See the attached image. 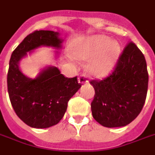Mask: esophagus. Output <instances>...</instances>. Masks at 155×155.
<instances>
[{
  "label": "esophagus",
  "mask_w": 155,
  "mask_h": 155,
  "mask_svg": "<svg viewBox=\"0 0 155 155\" xmlns=\"http://www.w3.org/2000/svg\"><path fill=\"white\" fill-rule=\"evenodd\" d=\"M78 82L80 83V84H86L88 82L87 81V78L86 76L84 75V74H81L79 78H78Z\"/></svg>",
  "instance_id": "34e87169"
}]
</instances>
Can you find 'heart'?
<instances>
[{
	"mask_svg": "<svg viewBox=\"0 0 155 155\" xmlns=\"http://www.w3.org/2000/svg\"><path fill=\"white\" fill-rule=\"evenodd\" d=\"M71 49L75 59L90 61L88 71L97 78L105 77L110 74L120 55V44L102 35L74 41Z\"/></svg>",
	"mask_w": 155,
	"mask_h": 155,
	"instance_id": "heart-1",
	"label": "heart"
}]
</instances>
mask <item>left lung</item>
I'll return each instance as SVG.
<instances>
[{"label": "left lung", "instance_id": "left-lung-1", "mask_svg": "<svg viewBox=\"0 0 155 155\" xmlns=\"http://www.w3.org/2000/svg\"><path fill=\"white\" fill-rule=\"evenodd\" d=\"M149 74L143 53L133 42L124 49L116 67L103 81H91L94 89L91 111L108 128L125 126L136 118L146 100Z\"/></svg>", "mask_w": 155, "mask_h": 155}]
</instances>
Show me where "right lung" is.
<instances>
[{"label":"right lung","instance_id":"obj_1","mask_svg":"<svg viewBox=\"0 0 155 155\" xmlns=\"http://www.w3.org/2000/svg\"><path fill=\"white\" fill-rule=\"evenodd\" d=\"M62 41L58 32L35 31L22 41L11 56L7 74L10 101L17 116L32 128L45 129L57 124L66 111L68 101L81 84L76 76L64 77L54 66L43 69L35 79L29 78L20 70V61L41 46L59 50Z\"/></svg>","mask_w":155,"mask_h":155}]
</instances>
